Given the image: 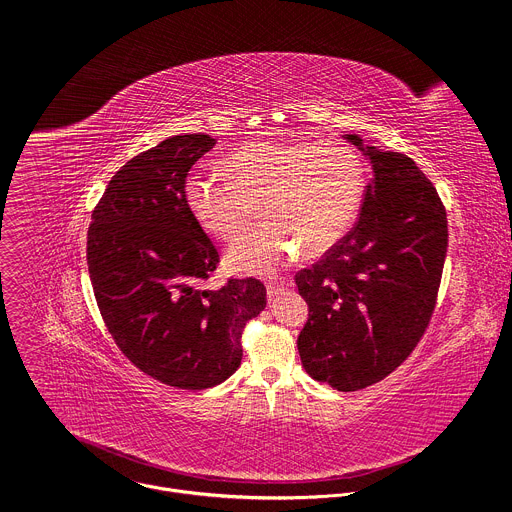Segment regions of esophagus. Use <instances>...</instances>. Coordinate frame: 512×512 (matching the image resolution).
Instances as JSON below:
<instances>
[{"mask_svg":"<svg viewBox=\"0 0 512 512\" xmlns=\"http://www.w3.org/2000/svg\"><path fill=\"white\" fill-rule=\"evenodd\" d=\"M289 287V283H269L267 285V300L269 304L275 302V298L281 294V291H285Z\"/></svg>","mask_w":512,"mask_h":512,"instance_id":"1","label":"esophagus"}]
</instances>
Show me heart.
<instances>
[{
  "instance_id": "heart-1",
  "label": "heart",
  "mask_w": 512,
  "mask_h": 512,
  "mask_svg": "<svg viewBox=\"0 0 512 512\" xmlns=\"http://www.w3.org/2000/svg\"><path fill=\"white\" fill-rule=\"evenodd\" d=\"M229 180L188 176L186 204L196 223L225 243L243 239L259 221L269 227L237 245L235 271L271 273L302 249L318 257L336 247L356 221L367 174L342 143L253 139L223 160Z\"/></svg>"
}]
</instances>
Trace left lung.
I'll list each match as a JSON object with an SVG mask.
<instances>
[{
  "label": "left lung",
  "instance_id": "1",
  "mask_svg": "<svg viewBox=\"0 0 512 512\" xmlns=\"http://www.w3.org/2000/svg\"><path fill=\"white\" fill-rule=\"evenodd\" d=\"M373 162L358 221L310 269L296 273L310 308L298 336L306 373L338 391L391 375L425 334L435 310L448 214L431 180L397 152L362 148Z\"/></svg>",
  "mask_w": 512,
  "mask_h": 512
}]
</instances>
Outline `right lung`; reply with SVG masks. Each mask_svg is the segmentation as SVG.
I'll return each instance as SVG.
<instances>
[{"mask_svg":"<svg viewBox=\"0 0 512 512\" xmlns=\"http://www.w3.org/2000/svg\"><path fill=\"white\" fill-rule=\"evenodd\" d=\"M214 143L206 133L174 135L131 158L109 180L87 233L95 300L115 344L141 373L188 391L239 369L243 328L267 304L255 277L202 287L221 257L184 184Z\"/></svg>","mask_w":512,"mask_h":512,"instance_id":"right-lung-1","label":"right lung"}]
</instances>
